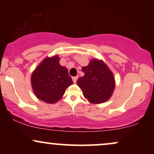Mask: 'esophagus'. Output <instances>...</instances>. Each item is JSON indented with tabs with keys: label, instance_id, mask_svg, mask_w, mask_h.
Segmentation results:
<instances>
[{
	"label": "esophagus",
	"instance_id": "obj_1",
	"mask_svg": "<svg viewBox=\"0 0 154 154\" xmlns=\"http://www.w3.org/2000/svg\"><path fill=\"white\" fill-rule=\"evenodd\" d=\"M77 78H78V77H72V80H73L74 83H76V82H77Z\"/></svg>",
	"mask_w": 154,
	"mask_h": 154
}]
</instances>
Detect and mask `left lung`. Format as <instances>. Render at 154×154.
<instances>
[{
  "instance_id": "obj_1",
  "label": "left lung",
  "mask_w": 154,
  "mask_h": 154,
  "mask_svg": "<svg viewBox=\"0 0 154 154\" xmlns=\"http://www.w3.org/2000/svg\"><path fill=\"white\" fill-rule=\"evenodd\" d=\"M85 75L77 79L83 95L92 103H102L111 98L115 88L114 75L103 61L92 59L82 67Z\"/></svg>"
}]
</instances>
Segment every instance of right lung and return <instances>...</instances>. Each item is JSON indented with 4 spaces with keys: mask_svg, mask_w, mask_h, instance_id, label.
<instances>
[{
    "mask_svg": "<svg viewBox=\"0 0 154 154\" xmlns=\"http://www.w3.org/2000/svg\"><path fill=\"white\" fill-rule=\"evenodd\" d=\"M32 90L38 99L55 103L62 98L66 89L73 84L66 67L59 63L58 56L47 57L32 72Z\"/></svg>",
    "mask_w": 154,
    "mask_h": 154,
    "instance_id": "add662e5",
    "label": "right lung"
}]
</instances>
